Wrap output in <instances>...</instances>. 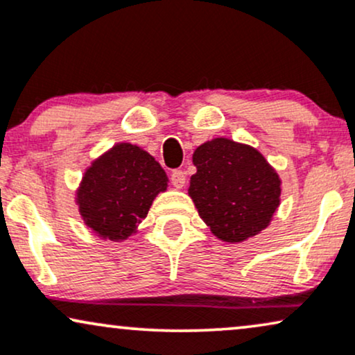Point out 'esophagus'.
I'll return each mask as SVG.
<instances>
[{
	"label": "esophagus",
	"mask_w": 355,
	"mask_h": 355,
	"mask_svg": "<svg viewBox=\"0 0 355 355\" xmlns=\"http://www.w3.org/2000/svg\"><path fill=\"white\" fill-rule=\"evenodd\" d=\"M171 182L176 189H182L186 186V174H184V171L176 169V171L171 173Z\"/></svg>",
	"instance_id": "esophagus-1"
}]
</instances>
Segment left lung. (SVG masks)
Returning <instances> with one entry per match:
<instances>
[{
	"instance_id": "left-lung-1",
	"label": "left lung",
	"mask_w": 355,
	"mask_h": 355,
	"mask_svg": "<svg viewBox=\"0 0 355 355\" xmlns=\"http://www.w3.org/2000/svg\"><path fill=\"white\" fill-rule=\"evenodd\" d=\"M192 163L189 196L215 236L241 243L269 227L282 181L259 151L218 137L197 146Z\"/></svg>"
}]
</instances>
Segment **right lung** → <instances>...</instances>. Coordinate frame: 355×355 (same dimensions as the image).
I'll list each match as a JSON object with an SVG mask.
<instances>
[{"mask_svg": "<svg viewBox=\"0 0 355 355\" xmlns=\"http://www.w3.org/2000/svg\"><path fill=\"white\" fill-rule=\"evenodd\" d=\"M168 176L150 153L132 144H116L85 171L76 191L83 222L96 236L123 241L137 233Z\"/></svg>", "mask_w": 355, "mask_h": 355, "instance_id": "add662e5", "label": "right lung"}]
</instances>
